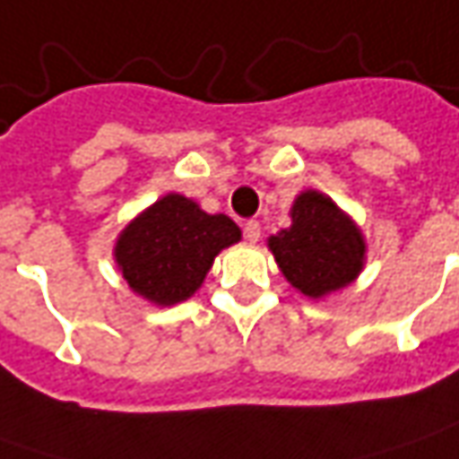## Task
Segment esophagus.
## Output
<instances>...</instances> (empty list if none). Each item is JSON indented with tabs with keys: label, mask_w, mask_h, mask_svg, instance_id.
<instances>
[{
	"label": "esophagus",
	"mask_w": 459,
	"mask_h": 459,
	"mask_svg": "<svg viewBox=\"0 0 459 459\" xmlns=\"http://www.w3.org/2000/svg\"><path fill=\"white\" fill-rule=\"evenodd\" d=\"M242 235H245V239H250V242H257V239H260V221H255V220L245 221V227H242Z\"/></svg>",
	"instance_id": "obj_1"
}]
</instances>
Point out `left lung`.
<instances>
[{
	"instance_id": "8db88e82",
	"label": "left lung",
	"mask_w": 459,
	"mask_h": 459,
	"mask_svg": "<svg viewBox=\"0 0 459 459\" xmlns=\"http://www.w3.org/2000/svg\"><path fill=\"white\" fill-rule=\"evenodd\" d=\"M293 224L268 239L283 275L307 296H325L360 273L365 242L360 230L319 191L301 194L291 209Z\"/></svg>"
}]
</instances>
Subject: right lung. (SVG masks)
Instances as JSON below:
<instances>
[{
  "label": "right lung",
  "instance_id": "1",
  "mask_svg": "<svg viewBox=\"0 0 459 459\" xmlns=\"http://www.w3.org/2000/svg\"><path fill=\"white\" fill-rule=\"evenodd\" d=\"M238 239L239 227L230 217L168 194L122 232L115 255L133 291L168 307L196 291L214 255Z\"/></svg>",
  "mask_w": 459,
  "mask_h": 459
}]
</instances>
